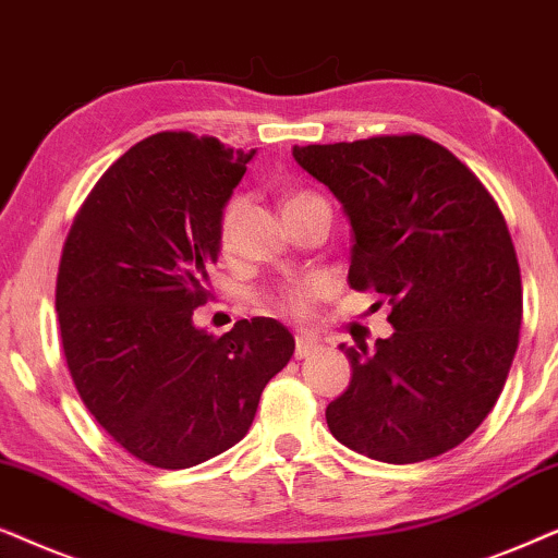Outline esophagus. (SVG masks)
I'll list each match as a JSON object with an SVG mask.
<instances>
[{"label":"esophagus","instance_id":"34e87169","mask_svg":"<svg viewBox=\"0 0 558 558\" xmlns=\"http://www.w3.org/2000/svg\"><path fill=\"white\" fill-rule=\"evenodd\" d=\"M318 352V341L308 337H295V360H306Z\"/></svg>","mask_w":558,"mask_h":558}]
</instances>
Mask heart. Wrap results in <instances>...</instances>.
<instances>
[{
    "label": "heart",
    "instance_id": "b5f03b06",
    "mask_svg": "<svg viewBox=\"0 0 558 558\" xmlns=\"http://www.w3.org/2000/svg\"><path fill=\"white\" fill-rule=\"evenodd\" d=\"M311 198H318L316 193L311 191H291L286 193V202H283V211L291 209V206H299L303 202H311ZM240 209H242V196H232L229 202L221 206V214H219V240L221 244H227L232 240V232H234V225H236V217H240ZM326 291V280H311V283H301V286H291L286 288L283 293L275 299V306L280 311H288V314L293 316H306L308 308H311V301L316 299V295H322Z\"/></svg>",
    "mask_w": 558,
    "mask_h": 558
}]
</instances>
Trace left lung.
Wrapping results in <instances>:
<instances>
[{
    "instance_id": "1",
    "label": "left lung",
    "mask_w": 558,
    "mask_h": 558,
    "mask_svg": "<svg viewBox=\"0 0 558 558\" xmlns=\"http://www.w3.org/2000/svg\"><path fill=\"white\" fill-rule=\"evenodd\" d=\"M293 158L344 206L349 286L392 306L396 331L373 352L341 344L352 380L326 408L333 439L388 464L459 447L500 398L521 331V267L502 211L423 135L293 147Z\"/></svg>"
}]
</instances>
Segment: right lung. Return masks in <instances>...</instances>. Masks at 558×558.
I'll list each match as a JSON object with an SVG mask.
<instances>
[{
  "label": "right lung",
  "instance_id": "1",
  "mask_svg": "<svg viewBox=\"0 0 558 558\" xmlns=\"http://www.w3.org/2000/svg\"><path fill=\"white\" fill-rule=\"evenodd\" d=\"M252 155L191 132L145 137L96 181L65 236L56 311L73 385L119 447L160 470L242 441L293 356L275 318L225 337L193 324L211 299L221 206Z\"/></svg>",
  "mask_w": 558,
  "mask_h": 558
}]
</instances>
